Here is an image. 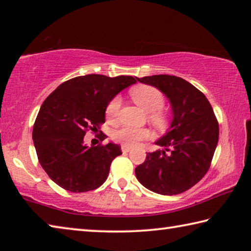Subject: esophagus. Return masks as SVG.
I'll return each instance as SVG.
<instances>
[{"label": "esophagus", "instance_id": "34e87169", "mask_svg": "<svg viewBox=\"0 0 251 251\" xmlns=\"http://www.w3.org/2000/svg\"><path fill=\"white\" fill-rule=\"evenodd\" d=\"M130 151V147L127 145H122V151L123 152H128Z\"/></svg>", "mask_w": 251, "mask_h": 251}]
</instances>
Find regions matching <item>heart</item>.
I'll return each instance as SVG.
<instances>
[{
    "label": "heart",
    "mask_w": 251,
    "mask_h": 251,
    "mask_svg": "<svg viewBox=\"0 0 251 251\" xmlns=\"http://www.w3.org/2000/svg\"><path fill=\"white\" fill-rule=\"evenodd\" d=\"M129 94L136 104L150 113V121L157 127H165L168 124V114L161 108L165 103V96L158 88L151 85H138L131 88ZM121 107L120 97H114L106 106V117L107 120H115ZM151 131L147 128L125 126L114 134V138L127 146H134L136 144L151 137Z\"/></svg>",
    "instance_id": "obj_1"
}]
</instances>
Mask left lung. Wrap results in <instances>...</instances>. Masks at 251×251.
I'll use <instances>...</instances> for the list:
<instances>
[{
	"instance_id": "8db88e82",
	"label": "left lung",
	"mask_w": 251,
	"mask_h": 251,
	"mask_svg": "<svg viewBox=\"0 0 251 251\" xmlns=\"http://www.w3.org/2000/svg\"><path fill=\"white\" fill-rule=\"evenodd\" d=\"M138 82L158 88L173 109L171 129L156 142L163 151L147 152L135 168L138 181L160 195H178L192 188L210 167L219 137V125L206 96L187 80L152 75Z\"/></svg>"
}]
</instances>
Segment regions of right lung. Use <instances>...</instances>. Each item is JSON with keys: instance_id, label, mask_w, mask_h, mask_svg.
<instances>
[{"instance_id": "1", "label": "right lung", "mask_w": 251, "mask_h": 251, "mask_svg": "<svg viewBox=\"0 0 251 251\" xmlns=\"http://www.w3.org/2000/svg\"><path fill=\"white\" fill-rule=\"evenodd\" d=\"M135 83L133 76H77L62 83L43 101L32 137L41 166L55 184L72 193L90 192L104 184L112 161L122 155L121 146L108 143L88 147L84 136L100 129L107 104ZM106 137L101 134L100 142Z\"/></svg>"}]
</instances>
